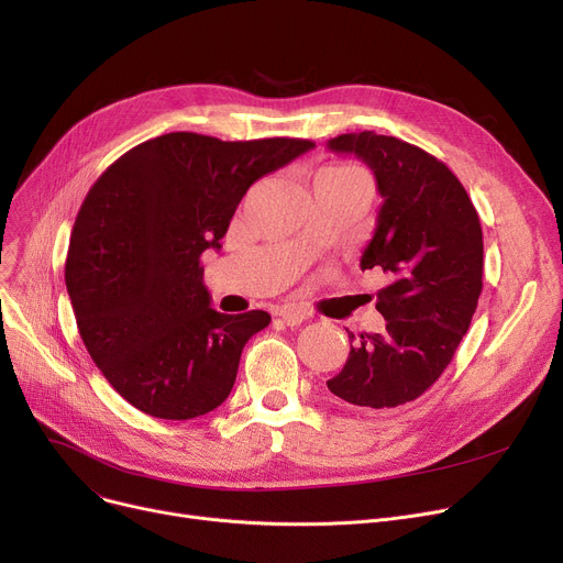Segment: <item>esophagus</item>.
Returning <instances> with one entry per match:
<instances>
[{"mask_svg":"<svg viewBox=\"0 0 563 563\" xmlns=\"http://www.w3.org/2000/svg\"><path fill=\"white\" fill-rule=\"evenodd\" d=\"M276 314L280 317V320L287 324V327H299L301 322L308 320V312L297 308V306H283L276 310Z\"/></svg>","mask_w":563,"mask_h":563,"instance_id":"obj_1","label":"esophagus"}]
</instances>
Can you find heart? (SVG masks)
<instances>
[{
	"label": "heart",
	"mask_w": 563,
	"mask_h": 563,
	"mask_svg": "<svg viewBox=\"0 0 563 563\" xmlns=\"http://www.w3.org/2000/svg\"><path fill=\"white\" fill-rule=\"evenodd\" d=\"M322 173L327 175H354V177H365L358 167L354 165H331V167H324Z\"/></svg>",
	"instance_id": "obj_1"
}]
</instances>
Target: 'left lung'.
<instances>
[{
  "mask_svg": "<svg viewBox=\"0 0 563 563\" xmlns=\"http://www.w3.org/2000/svg\"><path fill=\"white\" fill-rule=\"evenodd\" d=\"M375 173L384 205L361 268H382V333H361L345 368L327 382L356 407L386 409L417 400L451 363L483 289V230L467 190L451 169L405 140L375 131L329 140Z\"/></svg>",
  "mask_w": 563,
  "mask_h": 563,
  "instance_id": "1",
  "label": "left lung"
}]
</instances>
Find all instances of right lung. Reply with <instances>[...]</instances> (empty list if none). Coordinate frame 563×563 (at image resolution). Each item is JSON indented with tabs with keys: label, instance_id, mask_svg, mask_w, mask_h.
Wrapping results in <instances>:
<instances>
[{
	"label": "right lung",
	"instance_id": "1",
	"mask_svg": "<svg viewBox=\"0 0 563 563\" xmlns=\"http://www.w3.org/2000/svg\"><path fill=\"white\" fill-rule=\"evenodd\" d=\"M312 146L167 133L119 156L89 188L70 232L66 289L89 356L135 409L188 421L225 402L243 345L272 314L213 310L200 257L221 249L260 177Z\"/></svg>",
	"mask_w": 563,
	"mask_h": 563
}]
</instances>
